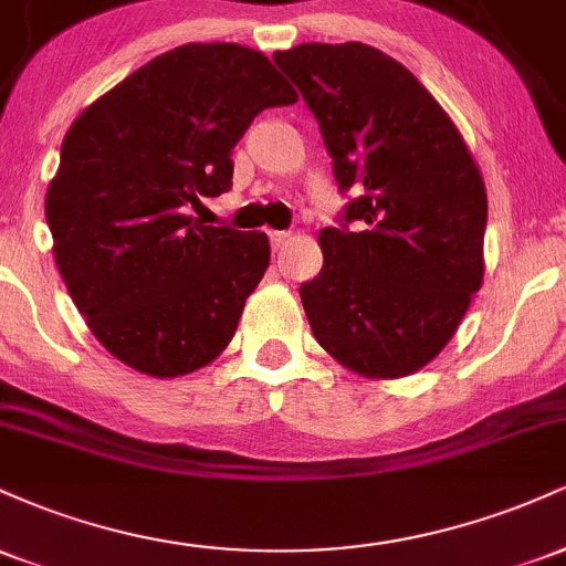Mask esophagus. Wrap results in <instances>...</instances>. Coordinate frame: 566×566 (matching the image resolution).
<instances>
[{
	"label": "esophagus",
	"instance_id": "esophagus-1",
	"mask_svg": "<svg viewBox=\"0 0 566 566\" xmlns=\"http://www.w3.org/2000/svg\"><path fill=\"white\" fill-rule=\"evenodd\" d=\"M269 239H271V247H274V250H282V247L287 244L290 233L287 231H269Z\"/></svg>",
	"mask_w": 566,
	"mask_h": 566
}]
</instances>
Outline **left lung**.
Returning a JSON list of instances; mask_svg holds the SVG:
<instances>
[{"mask_svg":"<svg viewBox=\"0 0 566 566\" xmlns=\"http://www.w3.org/2000/svg\"><path fill=\"white\" fill-rule=\"evenodd\" d=\"M274 63L319 122L340 191H356L301 284L314 337L365 378L418 373L482 287V172L437 97L380 50L308 42Z\"/></svg>","mask_w":566,"mask_h":566,"instance_id":"8db88e82","label":"left lung"}]
</instances>
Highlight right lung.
I'll return each instance as SVG.
<instances>
[{
  "instance_id": "add662e5",
  "label": "right lung",
  "mask_w": 566,
  "mask_h": 566,
  "mask_svg": "<svg viewBox=\"0 0 566 566\" xmlns=\"http://www.w3.org/2000/svg\"><path fill=\"white\" fill-rule=\"evenodd\" d=\"M297 95L258 50L184 44L69 127L44 216L71 301L108 354L151 378L210 365L271 261L269 237L201 226L188 207L231 188V151Z\"/></svg>"
}]
</instances>
